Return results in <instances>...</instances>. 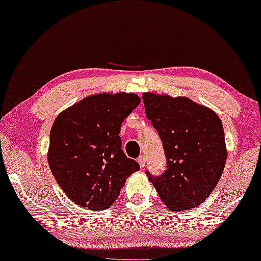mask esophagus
<instances>
[{
  "instance_id": "obj_1",
  "label": "esophagus",
  "mask_w": 261,
  "mask_h": 261,
  "mask_svg": "<svg viewBox=\"0 0 261 261\" xmlns=\"http://www.w3.org/2000/svg\"><path fill=\"white\" fill-rule=\"evenodd\" d=\"M138 162H139V164H140V166H141V169L146 168V157H144L143 155H141V156L139 157Z\"/></svg>"
}]
</instances>
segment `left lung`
Segmentation results:
<instances>
[{
    "label": "left lung",
    "mask_w": 261,
    "mask_h": 261,
    "mask_svg": "<svg viewBox=\"0 0 261 261\" xmlns=\"http://www.w3.org/2000/svg\"><path fill=\"white\" fill-rule=\"evenodd\" d=\"M142 99L166 156V170L161 176L146 171L149 180L171 211L199 206L215 189L227 161L220 118L186 97L146 92Z\"/></svg>",
    "instance_id": "8db88e82"
}]
</instances>
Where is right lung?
Instances as JSON below:
<instances>
[{"label": "right lung", "mask_w": 261, "mask_h": 261, "mask_svg": "<svg viewBox=\"0 0 261 261\" xmlns=\"http://www.w3.org/2000/svg\"><path fill=\"white\" fill-rule=\"evenodd\" d=\"M135 93H99L58 115L49 134L48 164L71 201L90 211L111 207L126 179L140 170L121 149V123L138 108Z\"/></svg>", "instance_id": "right-lung-1"}]
</instances>
